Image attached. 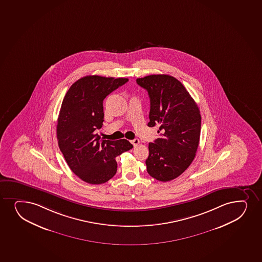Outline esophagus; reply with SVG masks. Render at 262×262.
I'll return each instance as SVG.
<instances>
[{
	"label": "esophagus",
	"mask_w": 262,
	"mask_h": 262,
	"mask_svg": "<svg viewBox=\"0 0 262 262\" xmlns=\"http://www.w3.org/2000/svg\"><path fill=\"white\" fill-rule=\"evenodd\" d=\"M131 143H132V144L134 145L135 147H136V146H137V145L140 143V140H139V139H134V140L131 141Z\"/></svg>",
	"instance_id": "obj_1"
}]
</instances>
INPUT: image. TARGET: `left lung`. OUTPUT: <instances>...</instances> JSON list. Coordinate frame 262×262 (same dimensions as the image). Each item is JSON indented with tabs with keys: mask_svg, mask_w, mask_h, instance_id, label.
Here are the masks:
<instances>
[{
	"mask_svg": "<svg viewBox=\"0 0 262 262\" xmlns=\"http://www.w3.org/2000/svg\"><path fill=\"white\" fill-rule=\"evenodd\" d=\"M150 99L148 126L160 125L159 138L148 144L147 171L168 182L191 164L199 147L201 115L189 92L177 78L166 74L137 78Z\"/></svg>",
	"mask_w": 262,
	"mask_h": 262,
	"instance_id": "obj_1",
	"label": "left lung"
}]
</instances>
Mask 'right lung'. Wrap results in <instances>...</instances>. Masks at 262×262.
Here are the masks:
<instances>
[{"label":"right lung","mask_w":262,"mask_h":262,"mask_svg":"<svg viewBox=\"0 0 262 262\" xmlns=\"http://www.w3.org/2000/svg\"><path fill=\"white\" fill-rule=\"evenodd\" d=\"M128 78L98 75L79 78L70 88L57 119L58 147L72 172L91 184L110 180L117 171L115 158L134 146L126 139L99 140L104 121L103 100Z\"/></svg>","instance_id":"1"}]
</instances>
